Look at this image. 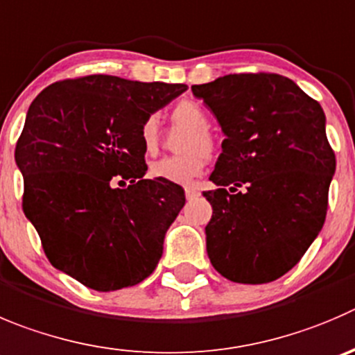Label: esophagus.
<instances>
[{"label": "esophagus", "mask_w": 355, "mask_h": 355, "mask_svg": "<svg viewBox=\"0 0 355 355\" xmlns=\"http://www.w3.org/2000/svg\"><path fill=\"white\" fill-rule=\"evenodd\" d=\"M184 195H187L188 200H191V198H195L198 195V188L197 187H187L184 188Z\"/></svg>", "instance_id": "esophagus-1"}]
</instances>
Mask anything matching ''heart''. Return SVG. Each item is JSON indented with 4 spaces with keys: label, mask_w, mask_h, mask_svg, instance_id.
I'll return each instance as SVG.
<instances>
[{
    "label": "heart",
    "mask_w": 355,
    "mask_h": 355,
    "mask_svg": "<svg viewBox=\"0 0 355 355\" xmlns=\"http://www.w3.org/2000/svg\"><path fill=\"white\" fill-rule=\"evenodd\" d=\"M172 121L187 127L188 134L183 136L180 143V151L183 155L178 157H165L151 164L150 175L153 180L167 181L172 184H190L195 178L202 174L211 153L212 137L209 130V116L200 104L193 101H181L175 104L171 113ZM141 144L146 153H155L158 148V118L155 114L143 121L139 130Z\"/></svg>",
    "instance_id": "obj_1"
}]
</instances>
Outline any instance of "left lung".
Segmentation results:
<instances>
[{
	"mask_svg": "<svg viewBox=\"0 0 355 355\" xmlns=\"http://www.w3.org/2000/svg\"><path fill=\"white\" fill-rule=\"evenodd\" d=\"M191 92L225 139L204 191L212 266L228 281L265 284L293 268L319 235L336 168L317 101L281 74H226Z\"/></svg>",
	"mask_w": 355,
	"mask_h": 355,
	"instance_id": "1",
	"label": "left lung"
}]
</instances>
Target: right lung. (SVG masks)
<instances>
[{
    "mask_svg": "<svg viewBox=\"0 0 355 355\" xmlns=\"http://www.w3.org/2000/svg\"><path fill=\"white\" fill-rule=\"evenodd\" d=\"M187 89L90 74L52 83L29 106L15 148L24 214L50 263L87 288L136 286L160 261L187 198L180 184L144 180L139 130Z\"/></svg>",
    "mask_w": 355,
    "mask_h": 355,
    "instance_id": "obj_1",
    "label": "right lung"
}]
</instances>
